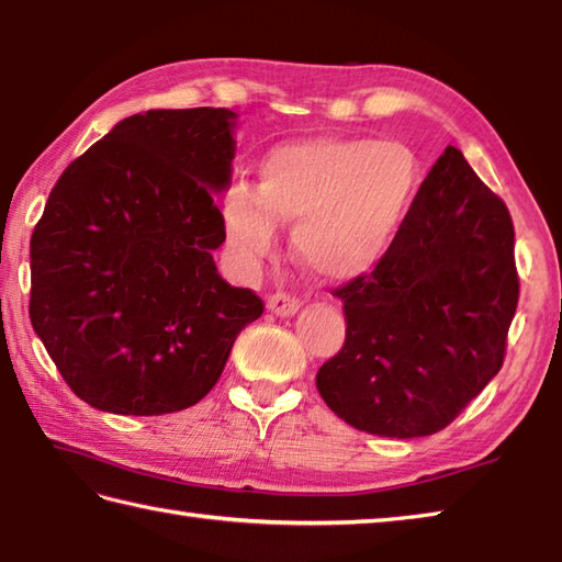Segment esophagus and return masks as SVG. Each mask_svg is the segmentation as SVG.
<instances>
[{
  "label": "esophagus",
  "instance_id": "obj_1",
  "mask_svg": "<svg viewBox=\"0 0 562 562\" xmlns=\"http://www.w3.org/2000/svg\"><path fill=\"white\" fill-rule=\"evenodd\" d=\"M267 308H269L273 315H281V317H285V315H293L295 311L301 308V301H299V295H291V293H283V291H279V293L269 295Z\"/></svg>",
  "mask_w": 562,
  "mask_h": 562
}]
</instances>
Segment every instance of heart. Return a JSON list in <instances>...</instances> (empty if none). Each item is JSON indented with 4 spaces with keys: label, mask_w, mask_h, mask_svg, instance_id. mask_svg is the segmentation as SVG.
Listing matches in <instances>:
<instances>
[{
    "label": "heart",
    "mask_w": 562,
    "mask_h": 562,
    "mask_svg": "<svg viewBox=\"0 0 562 562\" xmlns=\"http://www.w3.org/2000/svg\"><path fill=\"white\" fill-rule=\"evenodd\" d=\"M418 183V158L401 142L295 139L261 158L257 190H227L222 225L245 263L277 249V225H293V257L317 279L345 283L384 259Z\"/></svg>",
    "instance_id": "heart-1"
}]
</instances>
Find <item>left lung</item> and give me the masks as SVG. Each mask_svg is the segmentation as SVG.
<instances>
[{
  "label": "left lung",
  "instance_id": "8db88e82",
  "mask_svg": "<svg viewBox=\"0 0 562 562\" xmlns=\"http://www.w3.org/2000/svg\"><path fill=\"white\" fill-rule=\"evenodd\" d=\"M333 295L347 330L317 369L325 404L372 436H432L504 364L518 303L509 210L448 146L384 259Z\"/></svg>",
  "mask_w": 562,
  "mask_h": 562
}]
</instances>
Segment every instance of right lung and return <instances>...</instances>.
<instances>
[{"label": "right lung", "instance_id": "right-lung-1", "mask_svg": "<svg viewBox=\"0 0 562 562\" xmlns=\"http://www.w3.org/2000/svg\"><path fill=\"white\" fill-rule=\"evenodd\" d=\"M225 108L132 114L76 158L31 235L29 315L76 396L120 416L195 406L263 303L217 273Z\"/></svg>", "mask_w": 562, "mask_h": 562}]
</instances>
